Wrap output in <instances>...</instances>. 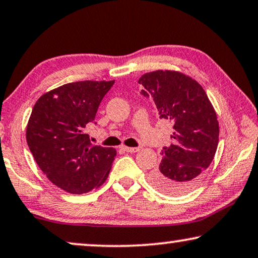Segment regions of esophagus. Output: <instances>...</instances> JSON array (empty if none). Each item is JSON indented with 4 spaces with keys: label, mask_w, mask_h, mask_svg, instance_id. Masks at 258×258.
<instances>
[{
    "label": "esophagus",
    "mask_w": 258,
    "mask_h": 258,
    "mask_svg": "<svg viewBox=\"0 0 258 258\" xmlns=\"http://www.w3.org/2000/svg\"><path fill=\"white\" fill-rule=\"evenodd\" d=\"M122 148H124V151L128 152V153H136V152L140 150L139 147H127V146H124Z\"/></svg>",
    "instance_id": "1"
}]
</instances>
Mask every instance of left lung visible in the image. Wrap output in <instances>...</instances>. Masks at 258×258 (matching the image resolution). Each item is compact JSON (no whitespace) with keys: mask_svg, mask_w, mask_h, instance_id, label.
Instances as JSON below:
<instances>
[{"mask_svg":"<svg viewBox=\"0 0 258 258\" xmlns=\"http://www.w3.org/2000/svg\"><path fill=\"white\" fill-rule=\"evenodd\" d=\"M141 93L153 98L160 118L173 122L174 143L162 148L159 168L150 182L170 195L187 193L212 164L219 144V121L205 90L179 71L147 72L138 81Z\"/></svg>","mask_w":258,"mask_h":258,"instance_id":"obj_1","label":"left lung"}]
</instances>
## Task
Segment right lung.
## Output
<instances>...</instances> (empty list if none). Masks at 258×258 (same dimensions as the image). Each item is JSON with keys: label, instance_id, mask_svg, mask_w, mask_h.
Masks as SVG:
<instances>
[{"label": "right lung", "instance_id": "add662e5", "mask_svg": "<svg viewBox=\"0 0 258 258\" xmlns=\"http://www.w3.org/2000/svg\"><path fill=\"white\" fill-rule=\"evenodd\" d=\"M114 81L69 83L39 97L27 126V143L53 184L84 194L107 179L117 151L92 146L86 128Z\"/></svg>", "mask_w": 258, "mask_h": 258}]
</instances>
